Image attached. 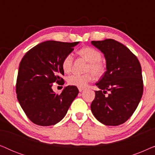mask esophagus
I'll return each mask as SVG.
<instances>
[{
    "label": "esophagus",
    "instance_id": "obj_1",
    "mask_svg": "<svg viewBox=\"0 0 155 155\" xmlns=\"http://www.w3.org/2000/svg\"><path fill=\"white\" fill-rule=\"evenodd\" d=\"M78 90H79V92H82V91L84 90V87H78Z\"/></svg>",
    "mask_w": 155,
    "mask_h": 155
}]
</instances>
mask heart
Wrapping results in <instances>:
<instances>
[{
    "label": "heart",
    "instance_id": "obj_1",
    "mask_svg": "<svg viewBox=\"0 0 155 155\" xmlns=\"http://www.w3.org/2000/svg\"><path fill=\"white\" fill-rule=\"evenodd\" d=\"M78 54L88 61L85 71L88 72L84 75L73 74L68 78V83L70 85L76 86L78 87H84L87 83L92 81L95 77L101 76L105 71V65L101 60V52L96 48L86 46L78 51ZM73 63V56L71 54H68L62 62V68L65 73L71 72Z\"/></svg>",
    "mask_w": 155,
    "mask_h": 155
}]
</instances>
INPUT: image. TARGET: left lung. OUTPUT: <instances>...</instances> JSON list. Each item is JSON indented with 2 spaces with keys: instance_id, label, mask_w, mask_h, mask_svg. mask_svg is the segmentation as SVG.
Masks as SVG:
<instances>
[{
  "instance_id": "left-lung-1",
  "label": "left lung",
  "mask_w": 155,
  "mask_h": 155,
  "mask_svg": "<svg viewBox=\"0 0 155 155\" xmlns=\"http://www.w3.org/2000/svg\"><path fill=\"white\" fill-rule=\"evenodd\" d=\"M91 43L103 53L107 63V71L96 83L100 90L95 91L91 110L101 124L118 126L133 115L143 96L140 63L126 46L114 39Z\"/></svg>"
}]
</instances>
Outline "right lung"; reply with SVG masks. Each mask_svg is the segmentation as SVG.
I'll return each mask as SVG.
<instances>
[{
    "label": "right lung",
    "mask_w": 155,
    "mask_h": 155,
    "mask_svg": "<svg viewBox=\"0 0 155 155\" xmlns=\"http://www.w3.org/2000/svg\"><path fill=\"white\" fill-rule=\"evenodd\" d=\"M79 41H46L35 46L23 56L19 65L16 92L27 117L41 126L56 124L64 118L78 96L75 86L68 85L61 94L53 91V83L63 85V59Z\"/></svg>",
    "instance_id": "1"
}]
</instances>
